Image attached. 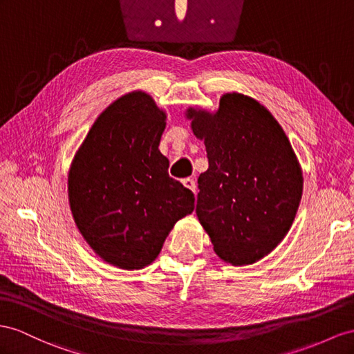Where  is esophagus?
Returning a JSON list of instances; mask_svg holds the SVG:
<instances>
[{
    "label": "esophagus",
    "instance_id": "obj_1",
    "mask_svg": "<svg viewBox=\"0 0 354 354\" xmlns=\"http://www.w3.org/2000/svg\"><path fill=\"white\" fill-rule=\"evenodd\" d=\"M183 184H184L188 189H192L193 193H196V183H194V179L185 178V179H183Z\"/></svg>",
    "mask_w": 354,
    "mask_h": 354
}]
</instances>
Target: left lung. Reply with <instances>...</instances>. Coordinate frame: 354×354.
<instances>
[{
	"mask_svg": "<svg viewBox=\"0 0 354 354\" xmlns=\"http://www.w3.org/2000/svg\"><path fill=\"white\" fill-rule=\"evenodd\" d=\"M209 167L198 176L196 214L216 256L256 263L284 239L301 203L304 178L284 130L265 106L224 94L215 113L189 107Z\"/></svg>",
	"mask_w": 354,
	"mask_h": 354,
	"instance_id": "left-lung-1",
	"label": "left lung"
}]
</instances>
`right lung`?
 <instances>
[{
  "mask_svg": "<svg viewBox=\"0 0 354 354\" xmlns=\"http://www.w3.org/2000/svg\"><path fill=\"white\" fill-rule=\"evenodd\" d=\"M166 113L142 91L100 115L68 171V202L85 241L107 263L142 269L194 209V194L169 176L158 149Z\"/></svg>",
  "mask_w": 354,
  "mask_h": 354,
  "instance_id": "add662e5",
  "label": "right lung"
}]
</instances>
